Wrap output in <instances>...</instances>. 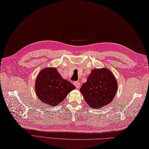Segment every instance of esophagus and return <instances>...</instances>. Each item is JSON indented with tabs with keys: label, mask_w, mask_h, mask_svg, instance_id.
<instances>
[{
	"label": "esophagus",
	"mask_w": 149,
	"mask_h": 149,
	"mask_svg": "<svg viewBox=\"0 0 149 149\" xmlns=\"http://www.w3.org/2000/svg\"><path fill=\"white\" fill-rule=\"evenodd\" d=\"M74 85L77 88H79V87H80V83H79V82L78 81H74Z\"/></svg>",
	"instance_id": "esophagus-1"
}]
</instances>
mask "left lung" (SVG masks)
<instances>
[{
    "instance_id": "obj_1",
    "label": "left lung",
    "mask_w": 149,
    "mask_h": 149,
    "mask_svg": "<svg viewBox=\"0 0 149 149\" xmlns=\"http://www.w3.org/2000/svg\"><path fill=\"white\" fill-rule=\"evenodd\" d=\"M117 89L114 75L104 68L92 70L79 90L88 105L92 108L100 109L112 102Z\"/></svg>"
}]
</instances>
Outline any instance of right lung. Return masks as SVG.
Here are the masks:
<instances>
[{
  "instance_id": "1",
  "label": "right lung",
  "mask_w": 149,
  "mask_h": 149,
  "mask_svg": "<svg viewBox=\"0 0 149 149\" xmlns=\"http://www.w3.org/2000/svg\"><path fill=\"white\" fill-rule=\"evenodd\" d=\"M75 86L63 79L57 70L49 68L42 70L35 83V91L38 99L50 106H56L66 97Z\"/></svg>"
}]
</instances>
